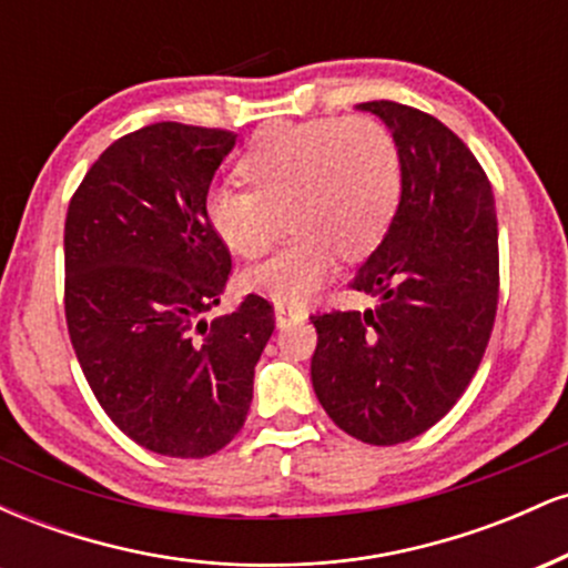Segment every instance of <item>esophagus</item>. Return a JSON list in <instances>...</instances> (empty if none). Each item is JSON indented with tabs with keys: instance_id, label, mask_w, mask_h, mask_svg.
Here are the masks:
<instances>
[{
	"instance_id": "34e87169",
	"label": "esophagus",
	"mask_w": 568,
	"mask_h": 568,
	"mask_svg": "<svg viewBox=\"0 0 568 568\" xmlns=\"http://www.w3.org/2000/svg\"><path fill=\"white\" fill-rule=\"evenodd\" d=\"M304 317H306V312L304 310H296V306H283V304L275 306L277 328H288L291 323H302Z\"/></svg>"
}]
</instances>
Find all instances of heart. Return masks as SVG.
Returning <instances> with one entry per match:
<instances>
[{
  "mask_svg": "<svg viewBox=\"0 0 568 568\" xmlns=\"http://www.w3.org/2000/svg\"><path fill=\"white\" fill-rule=\"evenodd\" d=\"M247 184L219 181L205 194L213 232L245 258L270 251L280 213L293 237L247 272V285L283 306H302L334 275L336 258L374 251L400 205V149L368 116L283 122L245 152Z\"/></svg>",
  "mask_w": 568,
  "mask_h": 568,
  "instance_id": "b5f03b06",
  "label": "heart"
}]
</instances>
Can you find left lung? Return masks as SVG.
Returning <instances> with one entry per match:
<instances>
[{"label":"left lung","instance_id":"8db88e82","mask_svg":"<svg viewBox=\"0 0 568 568\" xmlns=\"http://www.w3.org/2000/svg\"><path fill=\"white\" fill-rule=\"evenodd\" d=\"M357 109L393 133L403 192L349 283L379 304L312 315V387L352 438L395 446L440 422L480 366L499 298L497 211L484 168L440 120L395 101Z\"/></svg>","mask_w":568,"mask_h":568}]
</instances>
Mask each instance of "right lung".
<instances>
[{
	"instance_id": "add662e5",
	"label": "right lung",
	"mask_w": 568,
	"mask_h": 568,
	"mask_svg": "<svg viewBox=\"0 0 568 568\" xmlns=\"http://www.w3.org/2000/svg\"><path fill=\"white\" fill-rule=\"evenodd\" d=\"M237 135L158 122L122 135L69 202L67 323L84 379L128 438L162 456L202 459L245 425L253 368L275 331L247 293L207 323L232 256L205 194Z\"/></svg>"
}]
</instances>
